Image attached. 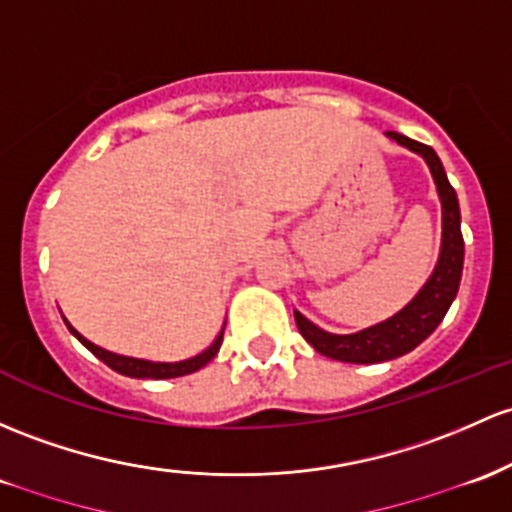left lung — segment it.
I'll list each match as a JSON object with an SVG mask.
<instances>
[{"label": "left lung", "instance_id": "8db88e82", "mask_svg": "<svg viewBox=\"0 0 512 512\" xmlns=\"http://www.w3.org/2000/svg\"><path fill=\"white\" fill-rule=\"evenodd\" d=\"M386 136L396 140V143L406 145V148L415 150V153H420L430 165V172L437 184V192H440L442 199L440 262H437L428 284L420 289V294L415 296L401 313L384 320V323L374 325V328L359 330L355 335H330L325 333V330L316 328L313 323H308L301 313H294L301 335L311 342L313 350L330 359H340V362L374 364L386 362V359H396L406 355V352L415 350V347L442 323L447 308L452 306L454 296H457L459 282H462L464 238L462 226H459V223H462V216H459L457 192H454V187L449 184L440 157H437V153L430 145L401 136V133L389 131Z\"/></svg>", "mask_w": 512, "mask_h": 512}]
</instances>
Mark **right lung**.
I'll return each mask as SVG.
<instances>
[{
    "label": "right lung",
    "mask_w": 512,
    "mask_h": 512,
    "mask_svg": "<svg viewBox=\"0 0 512 512\" xmlns=\"http://www.w3.org/2000/svg\"><path fill=\"white\" fill-rule=\"evenodd\" d=\"M65 323H67V320H65ZM67 328H70V333L75 335V338L80 340L82 345L87 347V350L92 352L94 357H99L101 362L106 364V367H111L114 372H119V374L133 376V379H172V376L192 374V372H196V369H201L204 364H209L211 359L216 357V352L221 350V342H223V330H221V335L213 340V345L209 347V350H204L201 355H196L192 359H184V362L167 364V362H148V359H133V357L114 355V352H106V350H101V347L92 345L89 340H84L82 335L77 333V330L72 328L70 323H67Z\"/></svg>",
    "instance_id": "add662e5"
}]
</instances>
